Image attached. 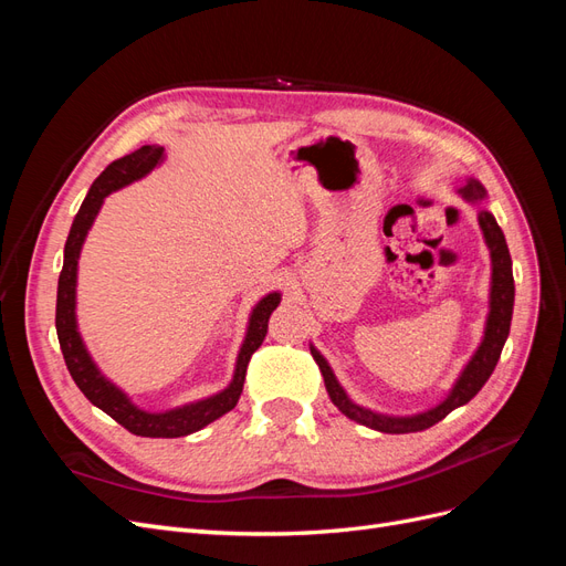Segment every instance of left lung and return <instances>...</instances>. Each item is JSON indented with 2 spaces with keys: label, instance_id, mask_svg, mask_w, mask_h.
Instances as JSON below:
<instances>
[{
  "label": "left lung",
  "instance_id": "obj_1",
  "mask_svg": "<svg viewBox=\"0 0 566 566\" xmlns=\"http://www.w3.org/2000/svg\"><path fill=\"white\" fill-rule=\"evenodd\" d=\"M458 193L465 198L468 202L482 205L486 200L484 186L470 179L458 188ZM479 227H482L484 241L491 250V302H489V318H486V331L484 339L474 356L470 358V364L465 370L460 373V378L455 380L453 389L449 391V397L443 399L439 406L424 410V413L418 416H406V418H394V416H382L375 413V410H368L364 406H356L347 391L339 387L335 373L331 370L328 361L312 347L314 361L321 368L325 389H328L331 401L345 413L349 420L366 424L370 430L387 432V434H408V432H422L427 427L437 424L439 420L447 418L451 410L458 406H465L474 394L484 387V382L491 378V373L499 364L501 352L505 339L510 335V321H512V304H515V279H512V260H510V250L505 243V235L501 227L495 224V219L489 210H479Z\"/></svg>",
  "mask_w": 566,
  "mask_h": 566
}]
</instances>
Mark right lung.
I'll use <instances>...</instances> for the list:
<instances>
[{
	"label": "right lung",
	"mask_w": 566,
	"mask_h": 566,
	"mask_svg": "<svg viewBox=\"0 0 566 566\" xmlns=\"http://www.w3.org/2000/svg\"><path fill=\"white\" fill-rule=\"evenodd\" d=\"M163 158H165L163 146H142L139 150L129 153V156L113 160L92 184L90 193L84 198L80 212L75 214L71 233H67V241H65L63 269L59 276V295H56V333H59V345H61L67 370H71L80 391L96 408L104 410V413H108L115 422L123 424L125 430H129L136 437L175 439V437H186L202 430L205 424H210L217 418L229 413V410L238 403V399H241L250 356L260 349V345L264 342L269 331V316L279 306L281 295L271 293L256 302L250 316L245 342L241 347V354H238L233 380L224 391L214 394L210 399L165 410V413H148V410L136 408L123 389H117L111 380H106L104 375H101V370L92 361V356L77 333L75 285H77L80 250H82L84 238H87L94 224L101 205H104V198L117 191V188L146 177Z\"/></svg>",
	"instance_id": "1"
}]
</instances>
